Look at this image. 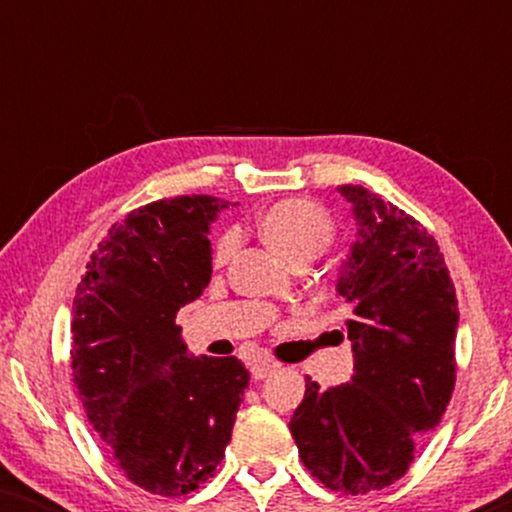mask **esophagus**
<instances>
[{
    "label": "esophagus",
    "instance_id": "esophagus-1",
    "mask_svg": "<svg viewBox=\"0 0 512 512\" xmlns=\"http://www.w3.org/2000/svg\"><path fill=\"white\" fill-rule=\"evenodd\" d=\"M272 370H275V363L270 361L251 363V377H254V380H265V377L272 375Z\"/></svg>",
    "mask_w": 512,
    "mask_h": 512
}]
</instances>
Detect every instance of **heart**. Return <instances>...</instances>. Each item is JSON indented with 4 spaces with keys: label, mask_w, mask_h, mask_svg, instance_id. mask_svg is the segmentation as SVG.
<instances>
[{
    "label": "heart",
    "mask_w": 512,
    "mask_h": 512,
    "mask_svg": "<svg viewBox=\"0 0 512 512\" xmlns=\"http://www.w3.org/2000/svg\"><path fill=\"white\" fill-rule=\"evenodd\" d=\"M263 240L291 265H307L324 254L338 235V223L319 202L305 198L279 200L258 219ZM237 247V233L228 230L214 244L212 263L223 268Z\"/></svg>",
    "instance_id": "obj_1"
}]
</instances>
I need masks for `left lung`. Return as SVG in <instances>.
Wrapping results in <instances>:
<instances>
[{
    "instance_id": "8db88e82",
    "label": "left lung",
    "mask_w": 512,
    "mask_h": 512,
    "mask_svg": "<svg viewBox=\"0 0 512 512\" xmlns=\"http://www.w3.org/2000/svg\"><path fill=\"white\" fill-rule=\"evenodd\" d=\"M338 191L359 221L338 282L354 375L331 389L307 377L289 429L307 471L356 496L403 478L445 415L457 382L459 303L438 242L415 216L363 186Z\"/></svg>"
}]
</instances>
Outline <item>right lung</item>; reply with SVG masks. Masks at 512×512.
<instances>
[{
	"mask_svg": "<svg viewBox=\"0 0 512 512\" xmlns=\"http://www.w3.org/2000/svg\"><path fill=\"white\" fill-rule=\"evenodd\" d=\"M223 207L177 195L132 209L74 296L76 394L114 464L149 494H191L212 478L249 384L235 356L191 359L174 324L212 277L207 233Z\"/></svg>",
	"mask_w": 512,
	"mask_h": 512,
	"instance_id": "obj_1",
	"label": "right lung"
}]
</instances>
